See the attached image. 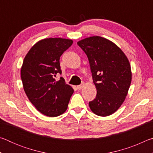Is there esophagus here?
Returning <instances> with one entry per match:
<instances>
[{"mask_svg":"<svg viewBox=\"0 0 153 153\" xmlns=\"http://www.w3.org/2000/svg\"><path fill=\"white\" fill-rule=\"evenodd\" d=\"M84 86V83H82V84H80V85H78V86H77V88L78 89V90H81L83 87Z\"/></svg>","mask_w":153,"mask_h":153,"instance_id":"esophagus-1","label":"esophagus"}]
</instances>
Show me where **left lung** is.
Returning <instances> with one entry per match:
<instances>
[{
	"mask_svg": "<svg viewBox=\"0 0 153 153\" xmlns=\"http://www.w3.org/2000/svg\"><path fill=\"white\" fill-rule=\"evenodd\" d=\"M88 59L97 96L89 102L91 111L102 117L122 105L131 82V67L123 52L111 41L92 36L77 42Z\"/></svg>",
	"mask_w": 153,
	"mask_h": 153,
	"instance_id": "left-lung-1",
	"label": "left lung"
}]
</instances>
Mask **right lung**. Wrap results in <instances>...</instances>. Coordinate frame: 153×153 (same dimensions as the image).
Listing matches in <instances>:
<instances>
[{"label":"right lung","mask_w":153,"mask_h":153,"mask_svg":"<svg viewBox=\"0 0 153 153\" xmlns=\"http://www.w3.org/2000/svg\"><path fill=\"white\" fill-rule=\"evenodd\" d=\"M73 44L64 38H50L38 42L25 56L21 69V78L30 101L39 112L56 117L67 110L74 93L72 88L61 77L60 57Z\"/></svg>","instance_id":"1"}]
</instances>
